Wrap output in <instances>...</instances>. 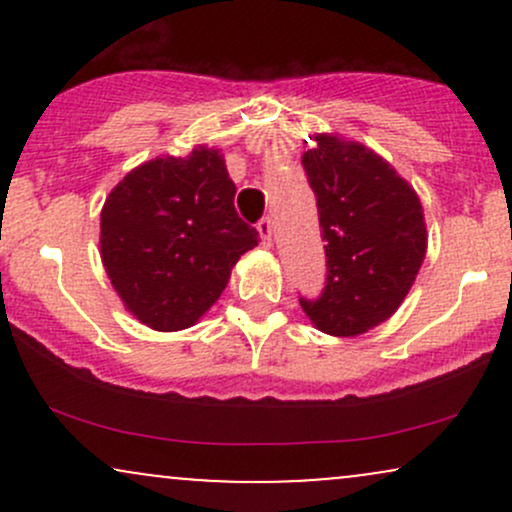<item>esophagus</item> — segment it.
Returning <instances> with one entry per match:
<instances>
[{
    "instance_id": "esophagus-1",
    "label": "esophagus",
    "mask_w": 512,
    "mask_h": 512,
    "mask_svg": "<svg viewBox=\"0 0 512 512\" xmlns=\"http://www.w3.org/2000/svg\"><path fill=\"white\" fill-rule=\"evenodd\" d=\"M257 231H260V238L264 243H272V219H269V216H262V219L257 221Z\"/></svg>"
}]
</instances>
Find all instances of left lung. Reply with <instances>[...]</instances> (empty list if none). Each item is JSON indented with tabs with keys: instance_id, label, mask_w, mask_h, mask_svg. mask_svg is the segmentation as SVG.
Masks as SVG:
<instances>
[{
	"instance_id": "8db88e82",
	"label": "left lung",
	"mask_w": 512,
	"mask_h": 512,
	"mask_svg": "<svg viewBox=\"0 0 512 512\" xmlns=\"http://www.w3.org/2000/svg\"><path fill=\"white\" fill-rule=\"evenodd\" d=\"M303 168L317 197L327 281L301 308L320 332L356 337L395 315L426 257L419 197L397 170L358 142L317 134Z\"/></svg>"
}]
</instances>
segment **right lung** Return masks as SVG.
I'll use <instances>...</instances> for the list:
<instances>
[{"label":"right lung","instance_id":"1","mask_svg":"<svg viewBox=\"0 0 512 512\" xmlns=\"http://www.w3.org/2000/svg\"><path fill=\"white\" fill-rule=\"evenodd\" d=\"M219 149L158 156L122 178L101 211V260L125 308L158 332L192 327L219 301L257 231L233 207Z\"/></svg>","mask_w":512,"mask_h":512}]
</instances>
